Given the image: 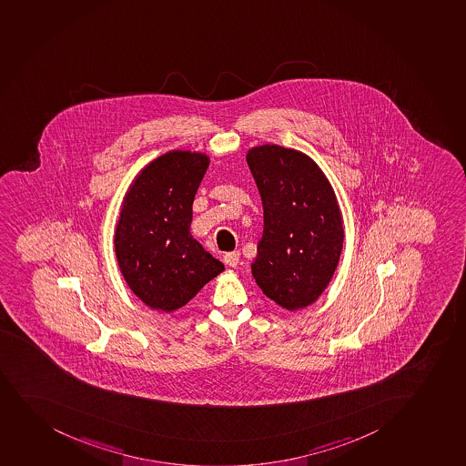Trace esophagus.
Segmentation results:
<instances>
[{
    "mask_svg": "<svg viewBox=\"0 0 466 466\" xmlns=\"http://www.w3.org/2000/svg\"><path fill=\"white\" fill-rule=\"evenodd\" d=\"M240 253L239 251H231V253H227L224 256V264L227 267H231V268H235L236 265L239 264Z\"/></svg>",
    "mask_w": 466,
    "mask_h": 466,
    "instance_id": "1",
    "label": "esophagus"
}]
</instances>
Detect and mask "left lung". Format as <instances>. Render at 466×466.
I'll return each mask as SVG.
<instances>
[{
	"label": "left lung",
	"mask_w": 466,
	"mask_h": 466,
	"mask_svg": "<svg viewBox=\"0 0 466 466\" xmlns=\"http://www.w3.org/2000/svg\"><path fill=\"white\" fill-rule=\"evenodd\" d=\"M247 164L264 206L253 278L282 309H305L324 293L342 253L333 187L311 157L293 148L258 146L247 153Z\"/></svg>",
	"instance_id": "left-lung-1"
}]
</instances>
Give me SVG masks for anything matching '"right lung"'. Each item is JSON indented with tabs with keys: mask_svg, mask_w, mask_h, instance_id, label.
I'll return each mask as SVG.
<instances>
[{
	"mask_svg": "<svg viewBox=\"0 0 466 466\" xmlns=\"http://www.w3.org/2000/svg\"><path fill=\"white\" fill-rule=\"evenodd\" d=\"M208 164L204 153L172 150L144 167L124 197L115 253L128 287L150 309H181L224 271L190 233Z\"/></svg>",
	"mask_w": 466,
	"mask_h": 466,
	"instance_id": "obj_1",
	"label": "right lung"
}]
</instances>
